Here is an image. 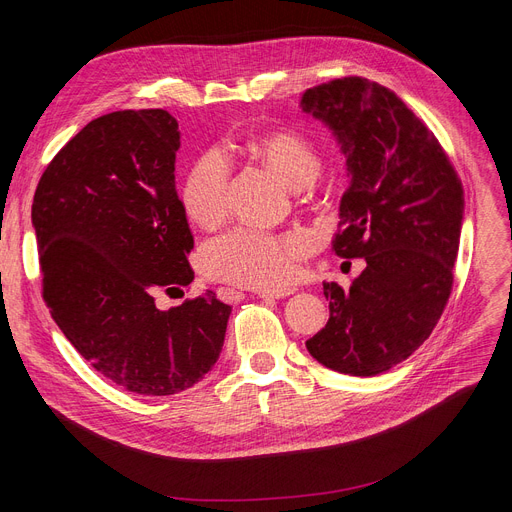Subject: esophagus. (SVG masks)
<instances>
[{
    "instance_id": "obj_1",
    "label": "esophagus",
    "mask_w": 512,
    "mask_h": 512,
    "mask_svg": "<svg viewBox=\"0 0 512 512\" xmlns=\"http://www.w3.org/2000/svg\"><path fill=\"white\" fill-rule=\"evenodd\" d=\"M294 290L297 288H282V290H261L259 297L261 299H284V297H290V294H294ZM220 294L222 299H228V301H236L242 297V292L238 290H232V288H220Z\"/></svg>"
}]
</instances>
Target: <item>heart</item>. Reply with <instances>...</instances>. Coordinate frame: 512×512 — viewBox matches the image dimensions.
<instances>
[{"label": "heart", "instance_id": "b5f03b06", "mask_svg": "<svg viewBox=\"0 0 512 512\" xmlns=\"http://www.w3.org/2000/svg\"><path fill=\"white\" fill-rule=\"evenodd\" d=\"M251 151L292 188L309 186L321 168L315 147L301 132H265L251 143ZM228 188L230 170L226 159L218 151L201 153L188 168L180 188L188 218L199 226L218 224L228 207ZM309 251L311 240L303 234L274 236L238 228L209 242L203 251V267L215 280L276 290L297 276L301 259Z\"/></svg>", "mask_w": 512, "mask_h": 512}]
</instances>
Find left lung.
Here are the masks:
<instances>
[{
	"mask_svg": "<svg viewBox=\"0 0 512 512\" xmlns=\"http://www.w3.org/2000/svg\"><path fill=\"white\" fill-rule=\"evenodd\" d=\"M305 114L324 122L346 157L338 257H365L351 288L324 282L326 328L309 338L315 361L378 375L409 359L448 303L463 226V184L434 132L396 93L361 76L307 89Z\"/></svg>",
	"mask_w": 512,
	"mask_h": 512,
	"instance_id": "1",
	"label": "left lung"
}]
</instances>
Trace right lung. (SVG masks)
<instances>
[{
    "label": "right lung",
    "instance_id": "right-lung-1",
    "mask_svg": "<svg viewBox=\"0 0 512 512\" xmlns=\"http://www.w3.org/2000/svg\"><path fill=\"white\" fill-rule=\"evenodd\" d=\"M178 147L166 110L105 114L49 161L33 199L51 317L103 378L143 396L201 382L232 311L213 290L155 307L159 288L195 278V240L174 180Z\"/></svg>",
    "mask_w": 512,
    "mask_h": 512
}]
</instances>
